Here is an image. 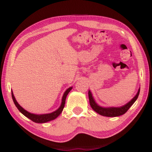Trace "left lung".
Listing matches in <instances>:
<instances>
[{"instance_id":"obj_1","label":"left lung","mask_w":152,"mask_h":152,"mask_svg":"<svg viewBox=\"0 0 152 152\" xmlns=\"http://www.w3.org/2000/svg\"><path fill=\"white\" fill-rule=\"evenodd\" d=\"M140 92V88L138 89L137 94H136L134 97L132 99L130 102H129L126 104L123 105L121 107H103L102 106H99L97 103L95 102L93 96L91 91H88V97H89V102L90 105L92 109L94 110L96 113L101 114V115L104 116H109V117H114V116H118L124 114L128 110L129 107L133 105V103L136 102L137 99L138 95H139Z\"/></svg>"}]
</instances>
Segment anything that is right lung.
Segmentation results:
<instances>
[{"label":"right lung","mask_w":152,"mask_h":152,"mask_svg":"<svg viewBox=\"0 0 152 152\" xmlns=\"http://www.w3.org/2000/svg\"><path fill=\"white\" fill-rule=\"evenodd\" d=\"M72 88V87H70L69 88H68L66 91H65L64 94V95L62 96L61 103V105L60 106V107H59L57 110L53 112V113H51L49 114H35L28 113V112L25 110V109H23V107H22L20 105L18 104V103L17 102V101L16 100V99H15V97H14V94H13L12 91V96L13 101H14V104L16 105L17 108L18 109V110L22 114H24L26 117L29 118L30 120H31L32 121H34L35 123H38V124H43V123H46V122L54 120L55 118H56L61 113V112H62L63 109H64V107L66 98L67 94H69V92L71 91Z\"/></svg>","instance_id":"right-lung-1"}]
</instances>
